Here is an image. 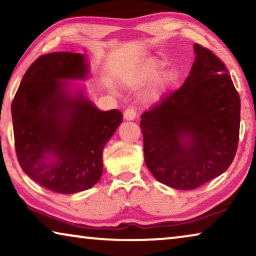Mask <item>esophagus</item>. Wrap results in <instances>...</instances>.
<instances>
[{
  "label": "esophagus",
  "instance_id": "1",
  "mask_svg": "<svg viewBox=\"0 0 256 256\" xmlns=\"http://www.w3.org/2000/svg\"><path fill=\"white\" fill-rule=\"evenodd\" d=\"M136 112L133 110V108H128V110L124 112V120H136Z\"/></svg>",
  "mask_w": 256,
  "mask_h": 256
}]
</instances>
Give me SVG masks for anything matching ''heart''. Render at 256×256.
Returning a JSON list of instances; mask_svg holds the SVG:
<instances>
[{"instance_id":"b5f03b06","label":"heart","mask_w":256,"mask_h":256,"mask_svg":"<svg viewBox=\"0 0 256 256\" xmlns=\"http://www.w3.org/2000/svg\"><path fill=\"white\" fill-rule=\"evenodd\" d=\"M164 63L157 58H148L141 66L136 68L131 76L130 81L136 86H144L156 80L150 86L146 94V102L150 104H157L170 94L172 88L177 84L180 80V71L177 68H170L164 71L162 76H156L162 71ZM158 78L157 80L155 78Z\"/></svg>"}]
</instances>
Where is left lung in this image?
I'll use <instances>...</instances> for the list:
<instances>
[{"mask_svg": "<svg viewBox=\"0 0 256 256\" xmlns=\"http://www.w3.org/2000/svg\"><path fill=\"white\" fill-rule=\"evenodd\" d=\"M196 60L178 90L141 116L144 162L160 183L194 190L235 158L240 99L224 63L196 44Z\"/></svg>", "mask_w": 256, "mask_h": 256, "instance_id": "obj_1", "label": "left lung"}]
</instances>
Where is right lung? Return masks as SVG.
Segmentation results:
<instances>
[{
    "instance_id": "1",
    "label": "right lung",
    "mask_w": 256,
    "mask_h": 256,
    "mask_svg": "<svg viewBox=\"0 0 256 256\" xmlns=\"http://www.w3.org/2000/svg\"><path fill=\"white\" fill-rule=\"evenodd\" d=\"M86 55L56 52L38 58L24 73L12 102L16 157L22 170L54 192L92 188L102 174V150L123 122L86 97Z\"/></svg>"
}]
</instances>
